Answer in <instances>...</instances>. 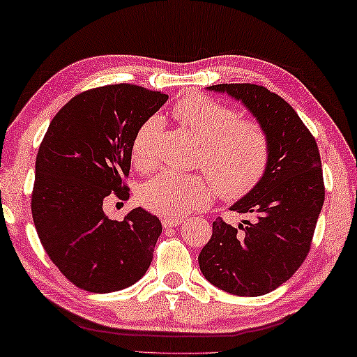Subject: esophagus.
I'll return each instance as SVG.
<instances>
[{
  "label": "esophagus",
  "mask_w": 357,
  "mask_h": 357,
  "mask_svg": "<svg viewBox=\"0 0 357 357\" xmlns=\"http://www.w3.org/2000/svg\"><path fill=\"white\" fill-rule=\"evenodd\" d=\"M183 224V219L181 218H163L162 219V225L165 229H172V227H178V225Z\"/></svg>",
  "instance_id": "esophagus-1"
}]
</instances>
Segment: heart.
<instances>
[{"instance_id": "heart-1", "label": "heart", "mask_w": 357, "mask_h": 357, "mask_svg": "<svg viewBox=\"0 0 357 357\" xmlns=\"http://www.w3.org/2000/svg\"><path fill=\"white\" fill-rule=\"evenodd\" d=\"M173 116L202 144L199 167L208 178L162 173L139 189V203L167 218L184 216L206 208L219 192L227 200L250 194L267 173L271 144L265 128L256 121L200 93H189L173 107ZM162 121L151 117L135 133L132 162L139 172L157 167V139Z\"/></svg>"}]
</instances>
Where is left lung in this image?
<instances>
[{
	"mask_svg": "<svg viewBox=\"0 0 357 357\" xmlns=\"http://www.w3.org/2000/svg\"><path fill=\"white\" fill-rule=\"evenodd\" d=\"M241 101L265 128L271 157L259 185L230 209L250 214L231 227L222 218L199 256L205 278L234 296L257 297L275 291L307 259L324 203V179L316 139L294 107L256 84L208 87Z\"/></svg>",
	"mask_w": 357,
	"mask_h": 357,
	"instance_id": "left-lung-1",
	"label": "left lung"
}]
</instances>
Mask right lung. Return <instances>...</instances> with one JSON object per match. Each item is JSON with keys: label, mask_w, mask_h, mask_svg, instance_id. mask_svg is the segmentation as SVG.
Returning a JSON list of instances; mask_svg holds the SVG:
<instances>
[{"label": "right lung", "mask_w": 357, "mask_h": 357, "mask_svg": "<svg viewBox=\"0 0 357 357\" xmlns=\"http://www.w3.org/2000/svg\"><path fill=\"white\" fill-rule=\"evenodd\" d=\"M167 98L133 84L90 89L68 101L44 135L33 222L50 260L79 289H126L149 268L160 220L143 208L109 219L103 202L109 195L128 200L133 137Z\"/></svg>", "instance_id": "add662e5"}]
</instances>
